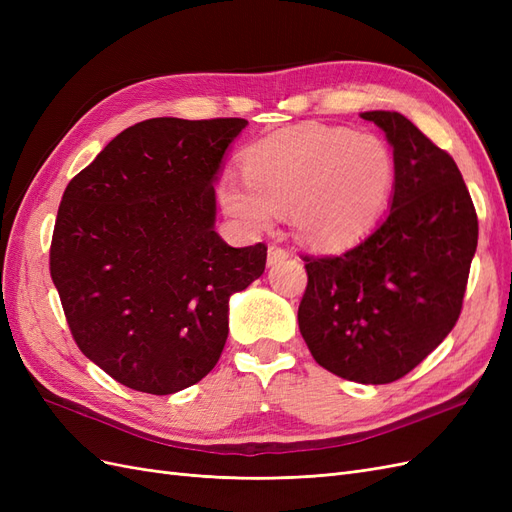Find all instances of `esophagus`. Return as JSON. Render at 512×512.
<instances>
[{"label": "esophagus", "mask_w": 512, "mask_h": 512, "mask_svg": "<svg viewBox=\"0 0 512 512\" xmlns=\"http://www.w3.org/2000/svg\"><path fill=\"white\" fill-rule=\"evenodd\" d=\"M290 258V254L286 252V250H282V247H275V245H271L269 247V252H267V265L269 267H275V265H282L284 260H288Z\"/></svg>", "instance_id": "34e87169"}]
</instances>
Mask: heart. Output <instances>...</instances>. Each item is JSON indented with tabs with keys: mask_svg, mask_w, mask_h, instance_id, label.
Masks as SVG:
<instances>
[{
	"mask_svg": "<svg viewBox=\"0 0 512 512\" xmlns=\"http://www.w3.org/2000/svg\"><path fill=\"white\" fill-rule=\"evenodd\" d=\"M243 181L224 177L222 209L245 230L288 211L297 237L316 247H344L365 237L389 205L395 183L391 149L374 134L301 123L250 145Z\"/></svg>",
	"mask_w": 512,
	"mask_h": 512,
	"instance_id": "obj_1",
	"label": "heart"
}]
</instances>
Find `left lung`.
I'll return each instance as SVG.
<instances>
[{"mask_svg": "<svg viewBox=\"0 0 512 512\" xmlns=\"http://www.w3.org/2000/svg\"><path fill=\"white\" fill-rule=\"evenodd\" d=\"M393 147L386 218L350 250L305 256L299 331L331 374L389 384L453 331L478 243V220L455 160L410 119L361 113Z\"/></svg>", "mask_w": 512, "mask_h": 512, "instance_id": "8db88e82", "label": "left lung"}]
</instances>
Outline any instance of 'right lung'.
<instances>
[{
  "instance_id": "1",
  "label": "right lung",
  "mask_w": 512,
  "mask_h": 512,
  "mask_svg": "<svg viewBox=\"0 0 512 512\" xmlns=\"http://www.w3.org/2000/svg\"><path fill=\"white\" fill-rule=\"evenodd\" d=\"M245 119L156 117L123 130L61 198L51 277L76 346L128 389L203 380L228 337V301L267 247L215 232V183Z\"/></svg>"
}]
</instances>
